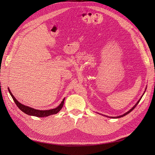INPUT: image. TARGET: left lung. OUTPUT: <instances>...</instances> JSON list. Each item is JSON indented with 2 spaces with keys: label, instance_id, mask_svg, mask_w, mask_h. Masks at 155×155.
Masks as SVG:
<instances>
[{
  "label": "left lung",
  "instance_id": "obj_1",
  "mask_svg": "<svg viewBox=\"0 0 155 155\" xmlns=\"http://www.w3.org/2000/svg\"><path fill=\"white\" fill-rule=\"evenodd\" d=\"M143 95L141 96V98L140 99V100L139 101H138L137 102V103L134 105V106H133V108H131V109H130L129 111H127V112H126L125 114H124L123 115H121V116H117V117H110V118H113V119H114V118H120V117H123V116H126V115H127V114H128L129 113V112H131L136 107V105L138 104V103H139L140 102V101H141V98H142V97H143Z\"/></svg>",
  "mask_w": 155,
  "mask_h": 155
}]
</instances>
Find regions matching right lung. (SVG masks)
Returning a JSON list of instances; mask_svg holds the SVG:
<instances>
[{
    "label": "right lung",
    "mask_w": 155,
    "mask_h": 155,
    "mask_svg": "<svg viewBox=\"0 0 155 155\" xmlns=\"http://www.w3.org/2000/svg\"><path fill=\"white\" fill-rule=\"evenodd\" d=\"M8 90H9V92L10 93L12 98L13 99L14 102L15 103L16 105H17V106L19 107V109L20 110H21L23 112H24L25 114H26L29 115V116H36V117H46V116H50L52 114H57L61 109V108L63 107V105L64 104V98L63 99V100L61 102V104L59 105V106H58L56 108L50 109V110H41L35 109L33 108L29 107L28 106H26V105H24L21 104L20 102H19L14 97V95L10 91L9 88H8Z\"/></svg>",
    "instance_id": "right-lung-1"
}]
</instances>
